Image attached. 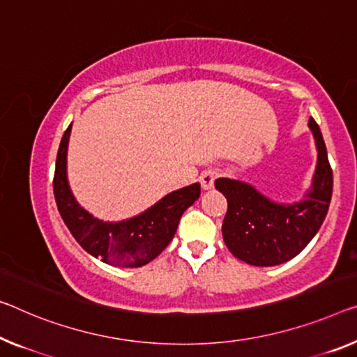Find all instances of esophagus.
<instances>
[{
  "label": "esophagus",
  "instance_id": "1",
  "mask_svg": "<svg viewBox=\"0 0 357 357\" xmlns=\"http://www.w3.org/2000/svg\"><path fill=\"white\" fill-rule=\"evenodd\" d=\"M218 177V172L213 171V169H207V171H204L201 174V186L202 190H211L213 186V182H215V178Z\"/></svg>",
  "mask_w": 357,
  "mask_h": 357
}]
</instances>
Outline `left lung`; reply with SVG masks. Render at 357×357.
<instances>
[{"mask_svg":"<svg viewBox=\"0 0 357 357\" xmlns=\"http://www.w3.org/2000/svg\"><path fill=\"white\" fill-rule=\"evenodd\" d=\"M308 126L316 140L317 164L306 199L278 204L249 183L215 180V188L228 201L222 225L223 241L234 257L249 265L274 266L294 259L319 231L327 215L333 174L319 126L312 118Z\"/></svg>","mask_w":357,"mask_h":357,"instance_id":"obj_1","label":"left lung"}]
</instances>
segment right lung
Masks as SVG:
<instances>
[{
	"label": "right lung",
	"mask_w": 357,
	"mask_h": 357,
	"mask_svg": "<svg viewBox=\"0 0 357 357\" xmlns=\"http://www.w3.org/2000/svg\"><path fill=\"white\" fill-rule=\"evenodd\" d=\"M71 124L60 140L54 196L65 225L81 248L92 257L113 266L137 268L156 259L171 243L180 217L201 195L199 183L172 191L140 215L108 223L94 218L71 195L67 180V150Z\"/></svg>",
	"instance_id": "1"
}]
</instances>
